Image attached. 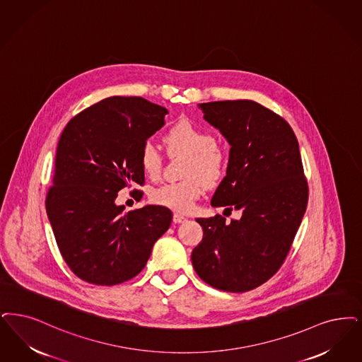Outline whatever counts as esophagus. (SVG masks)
<instances>
[{
    "mask_svg": "<svg viewBox=\"0 0 362 362\" xmlns=\"http://www.w3.org/2000/svg\"><path fill=\"white\" fill-rule=\"evenodd\" d=\"M173 221H174L175 223H182V222H186V221H187V218L185 217V216H182V214L175 213L174 217H173Z\"/></svg>",
    "mask_w": 362,
    "mask_h": 362,
    "instance_id": "34e87169",
    "label": "esophagus"
}]
</instances>
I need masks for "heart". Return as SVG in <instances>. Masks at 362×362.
Returning a JSON list of instances; mask_svg holds the SVG:
<instances>
[{"instance_id": "heart-1", "label": "heart", "mask_w": 362, "mask_h": 362, "mask_svg": "<svg viewBox=\"0 0 362 362\" xmlns=\"http://www.w3.org/2000/svg\"><path fill=\"white\" fill-rule=\"evenodd\" d=\"M170 152L188 155L183 176L186 179L167 183L151 192V201L170 210L186 213L207 187H213L226 174L228 158L217 145V139L189 121H179L164 136ZM140 165L148 177L158 179L163 156L158 146L146 143L140 152Z\"/></svg>"}]
</instances>
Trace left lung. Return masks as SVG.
I'll use <instances>...</instances> for the list:
<instances>
[{"mask_svg":"<svg viewBox=\"0 0 362 362\" xmlns=\"http://www.w3.org/2000/svg\"><path fill=\"white\" fill-rule=\"evenodd\" d=\"M204 119L230 144L226 176L211 206L240 210V219L197 218L203 238L191 261L214 288L245 292L283 265L303 219L308 186L288 122L249 100L199 103Z\"/></svg>","mask_w":362,"mask_h":362,"instance_id":"obj_1","label":"left lung"}]
</instances>
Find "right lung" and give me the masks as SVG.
I'll list each match as a JSON object with an SVG mask.
<instances>
[{"label": "right lung", "mask_w": 362, "mask_h": 362, "mask_svg": "<svg viewBox=\"0 0 362 362\" xmlns=\"http://www.w3.org/2000/svg\"><path fill=\"white\" fill-rule=\"evenodd\" d=\"M168 110L141 97H110L70 119L59 139L45 209L75 275L116 286L139 275L173 213L148 204L124 211L117 192L144 185L140 152Z\"/></svg>", "instance_id": "obj_1"}]
</instances>
